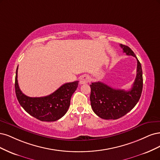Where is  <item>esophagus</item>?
Segmentation results:
<instances>
[{
    "mask_svg": "<svg viewBox=\"0 0 160 160\" xmlns=\"http://www.w3.org/2000/svg\"><path fill=\"white\" fill-rule=\"evenodd\" d=\"M90 76H88V75H83L82 76L81 78H80V84H86L88 83V82H90Z\"/></svg>",
    "mask_w": 160,
    "mask_h": 160,
    "instance_id": "1",
    "label": "esophagus"
}]
</instances>
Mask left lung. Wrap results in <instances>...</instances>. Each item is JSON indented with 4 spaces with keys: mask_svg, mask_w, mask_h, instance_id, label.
I'll return each instance as SVG.
<instances>
[{
    "mask_svg": "<svg viewBox=\"0 0 160 160\" xmlns=\"http://www.w3.org/2000/svg\"><path fill=\"white\" fill-rule=\"evenodd\" d=\"M123 52L137 59V74L131 90L114 89L101 82H92L90 102L95 114L102 119L116 120L132 110L137 104L142 92V69L134 52L128 46L120 44Z\"/></svg>",
    "mask_w": 160,
    "mask_h": 160,
    "instance_id": "8db88e82",
    "label": "left lung"
}]
</instances>
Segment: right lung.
<instances>
[{
  "label": "right lung",
  "instance_id": "add662e5",
  "mask_svg": "<svg viewBox=\"0 0 160 160\" xmlns=\"http://www.w3.org/2000/svg\"><path fill=\"white\" fill-rule=\"evenodd\" d=\"M18 67L15 77V92L17 100L28 114L43 122L59 120L68 111L71 97L78 86V81L66 83L52 94L44 97L32 98L24 94L20 90L18 80Z\"/></svg>",
  "mask_w": 160,
  "mask_h": 160
}]
</instances>
